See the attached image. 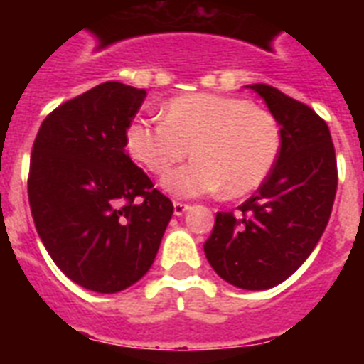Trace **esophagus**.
<instances>
[{"label":"esophagus","mask_w":364,"mask_h":364,"mask_svg":"<svg viewBox=\"0 0 364 364\" xmlns=\"http://www.w3.org/2000/svg\"><path fill=\"white\" fill-rule=\"evenodd\" d=\"M188 208H191L188 204H183V202H173V213H176V215H183V213H185Z\"/></svg>","instance_id":"1"}]
</instances>
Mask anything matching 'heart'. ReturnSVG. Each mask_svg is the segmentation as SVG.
Here are the masks:
<instances>
[{"label":"heart","instance_id":"1","mask_svg":"<svg viewBox=\"0 0 364 364\" xmlns=\"http://www.w3.org/2000/svg\"><path fill=\"white\" fill-rule=\"evenodd\" d=\"M282 132L272 113L249 100L187 94L168 102L164 121H132L126 149L154 176H164L193 149L194 160L166 176L176 196L223 193L238 198L264 181L276 164Z\"/></svg>","mask_w":364,"mask_h":364}]
</instances>
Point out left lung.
Wrapping results in <instances>:
<instances>
[{
	"label": "left lung",
	"mask_w": 364,
	"mask_h": 364,
	"mask_svg": "<svg viewBox=\"0 0 364 364\" xmlns=\"http://www.w3.org/2000/svg\"><path fill=\"white\" fill-rule=\"evenodd\" d=\"M279 124L282 147L257 194L219 211L204 253L211 268L240 289L259 291L299 270L333 211L338 168L327 122L270 85H249Z\"/></svg>",
	"instance_id": "obj_1"
}]
</instances>
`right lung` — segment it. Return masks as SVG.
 I'll list each match as a JSON object with an SVG mask.
<instances>
[{
    "mask_svg": "<svg viewBox=\"0 0 364 364\" xmlns=\"http://www.w3.org/2000/svg\"><path fill=\"white\" fill-rule=\"evenodd\" d=\"M143 98V88L102 82L50 111L31 147L37 234L60 270L96 293H119L147 274L173 213L124 149Z\"/></svg>",
    "mask_w": 364,
    "mask_h": 364,
    "instance_id": "obj_1",
    "label": "right lung"
}]
</instances>
